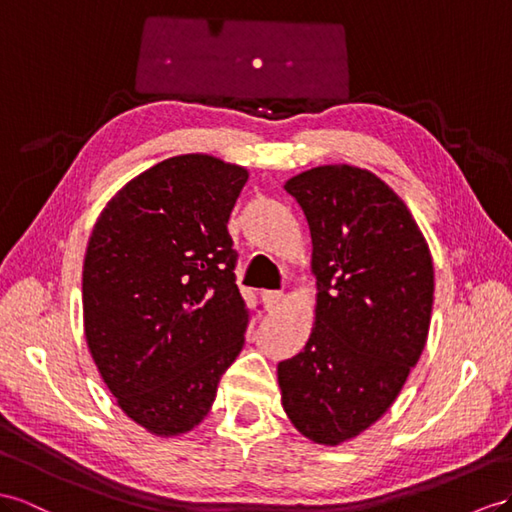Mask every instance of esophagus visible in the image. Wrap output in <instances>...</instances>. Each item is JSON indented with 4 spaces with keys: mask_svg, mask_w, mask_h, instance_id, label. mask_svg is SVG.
<instances>
[{
    "mask_svg": "<svg viewBox=\"0 0 512 512\" xmlns=\"http://www.w3.org/2000/svg\"><path fill=\"white\" fill-rule=\"evenodd\" d=\"M283 303V294L281 292H264V305L268 311H277Z\"/></svg>",
    "mask_w": 512,
    "mask_h": 512,
    "instance_id": "obj_1",
    "label": "esophagus"
}]
</instances>
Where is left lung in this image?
Segmentation results:
<instances>
[{
  "instance_id": "left-lung-1",
  "label": "left lung",
  "mask_w": 512,
  "mask_h": 512,
  "mask_svg": "<svg viewBox=\"0 0 512 512\" xmlns=\"http://www.w3.org/2000/svg\"><path fill=\"white\" fill-rule=\"evenodd\" d=\"M311 235L316 318L277 368L281 404L320 445L355 439L398 398L426 346L435 268L411 209L372 170L309 168L283 186Z\"/></svg>"
}]
</instances>
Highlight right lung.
<instances>
[{"label": "right lung", "mask_w": 512, "mask_h": 512, "mask_svg": "<svg viewBox=\"0 0 512 512\" xmlns=\"http://www.w3.org/2000/svg\"><path fill=\"white\" fill-rule=\"evenodd\" d=\"M246 181L214 155L168 157L129 179L90 233L86 344L121 411L155 437L203 422L244 346L227 222Z\"/></svg>", "instance_id": "add662e5"}]
</instances>
